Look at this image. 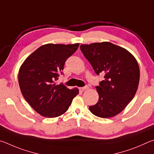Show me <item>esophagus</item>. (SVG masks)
I'll return each mask as SVG.
<instances>
[{"label":"esophagus","mask_w":154,"mask_h":154,"mask_svg":"<svg viewBox=\"0 0 154 154\" xmlns=\"http://www.w3.org/2000/svg\"><path fill=\"white\" fill-rule=\"evenodd\" d=\"M88 89H89V87L88 86V85H86V86L85 87H82V88H80V90H82V91H84V90H86Z\"/></svg>","instance_id":"34e87169"}]
</instances>
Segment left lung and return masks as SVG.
<instances>
[{
    "label": "left lung",
    "mask_w": 154,
    "mask_h": 154,
    "mask_svg": "<svg viewBox=\"0 0 154 154\" xmlns=\"http://www.w3.org/2000/svg\"><path fill=\"white\" fill-rule=\"evenodd\" d=\"M81 51L105 80L96 87L99 98L90 106L91 113L102 118L117 116L134 98L139 83L140 70L136 58L122 47L109 42L81 45Z\"/></svg>",
    "instance_id": "obj_1"
}]
</instances>
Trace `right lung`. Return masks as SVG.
<instances>
[{"label": "right lung", "mask_w": 154, "mask_h": 154, "mask_svg": "<svg viewBox=\"0 0 154 154\" xmlns=\"http://www.w3.org/2000/svg\"><path fill=\"white\" fill-rule=\"evenodd\" d=\"M79 43H48L27 57L20 68L18 82L21 92L34 110L45 118H56L66 112L75 96L77 88L69 89L56 85L60 72Z\"/></svg>", "instance_id": "right-lung-1"}]
</instances>
